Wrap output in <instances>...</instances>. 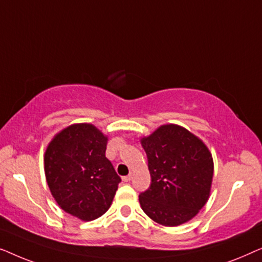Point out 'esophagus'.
Segmentation results:
<instances>
[{"label": "esophagus", "instance_id": "esophagus-1", "mask_svg": "<svg viewBox=\"0 0 262 262\" xmlns=\"http://www.w3.org/2000/svg\"><path fill=\"white\" fill-rule=\"evenodd\" d=\"M131 180H132V174L127 175V177H123V181L124 182H128V181H131Z\"/></svg>", "mask_w": 262, "mask_h": 262}]
</instances>
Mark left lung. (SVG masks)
<instances>
[{
  "label": "left lung",
  "mask_w": 262,
  "mask_h": 262,
  "mask_svg": "<svg viewBox=\"0 0 262 262\" xmlns=\"http://www.w3.org/2000/svg\"><path fill=\"white\" fill-rule=\"evenodd\" d=\"M148 157L150 187L139 194L142 210L156 223L178 227L191 221L210 196L213 160L202 139L175 124L141 139Z\"/></svg>",
  "instance_id": "left-lung-1"
}]
</instances>
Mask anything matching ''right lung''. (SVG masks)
Wrapping results in <instances>:
<instances>
[{
  "mask_svg": "<svg viewBox=\"0 0 262 262\" xmlns=\"http://www.w3.org/2000/svg\"><path fill=\"white\" fill-rule=\"evenodd\" d=\"M108 138L94 125L73 124L49 143L45 177L60 209L81 221H93L110 209L121 181L107 159Z\"/></svg>",
  "mask_w": 262,
  "mask_h": 262,
  "instance_id": "1",
  "label": "right lung"
}]
</instances>
